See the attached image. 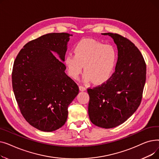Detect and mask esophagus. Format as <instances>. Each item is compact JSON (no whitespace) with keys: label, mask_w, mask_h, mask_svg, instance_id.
<instances>
[{"label":"esophagus","mask_w":159,"mask_h":159,"mask_svg":"<svg viewBox=\"0 0 159 159\" xmlns=\"http://www.w3.org/2000/svg\"><path fill=\"white\" fill-rule=\"evenodd\" d=\"M79 89H80V91H86V88L84 86H79Z\"/></svg>","instance_id":"obj_1"}]
</instances>
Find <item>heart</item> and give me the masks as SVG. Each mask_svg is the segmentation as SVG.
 <instances>
[{
	"label": "heart",
	"instance_id": "obj_1",
	"mask_svg": "<svg viewBox=\"0 0 159 159\" xmlns=\"http://www.w3.org/2000/svg\"><path fill=\"white\" fill-rule=\"evenodd\" d=\"M74 54L67 55L64 64L72 79H77L84 66V80L102 84L109 79L116 62V52L110 45L93 39H83L75 45Z\"/></svg>",
	"mask_w": 159,
	"mask_h": 159
}]
</instances>
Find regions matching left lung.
I'll use <instances>...</instances> for the list:
<instances>
[{
    "label": "left lung",
    "instance_id": "obj_1",
    "mask_svg": "<svg viewBox=\"0 0 159 159\" xmlns=\"http://www.w3.org/2000/svg\"><path fill=\"white\" fill-rule=\"evenodd\" d=\"M118 49L115 73L106 82L88 89L89 117L98 127L109 129L119 126L134 113L140 104L146 82V66L139 49L126 38L112 33Z\"/></svg>",
    "mask_w": 159,
    "mask_h": 159
}]
</instances>
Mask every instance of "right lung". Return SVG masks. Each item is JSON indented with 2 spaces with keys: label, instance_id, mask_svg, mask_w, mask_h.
I'll use <instances>...</instances> for the list:
<instances>
[{
  "label": "right lung",
  "instance_id": "right-lung-1",
  "mask_svg": "<svg viewBox=\"0 0 159 159\" xmlns=\"http://www.w3.org/2000/svg\"><path fill=\"white\" fill-rule=\"evenodd\" d=\"M70 36L52 33L33 40L24 45L13 64L16 101L24 119L40 131L61 128L68 118V106L79 93L78 86L66 74L62 62Z\"/></svg>",
  "mask_w": 159,
  "mask_h": 159
}]
</instances>
